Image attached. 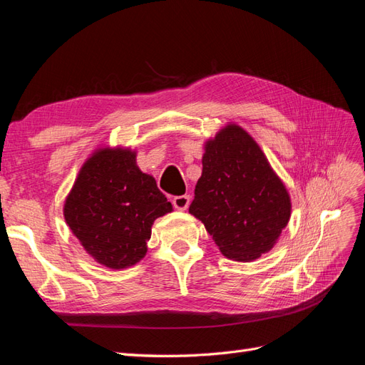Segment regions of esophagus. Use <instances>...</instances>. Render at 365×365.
Listing matches in <instances>:
<instances>
[{"label":"esophagus","instance_id":"1","mask_svg":"<svg viewBox=\"0 0 365 365\" xmlns=\"http://www.w3.org/2000/svg\"><path fill=\"white\" fill-rule=\"evenodd\" d=\"M173 207L176 210H187V207L190 205V196L189 195H181V196H175L173 200Z\"/></svg>","mask_w":365,"mask_h":365}]
</instances>
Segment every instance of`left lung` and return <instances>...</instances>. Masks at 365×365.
Listing matches in <instances>:
<instances>
[{"instance_id": "8db88e82", "label": "left lung", "mask_w": 365, "mask_h": 365, "mask_svg": "<svg viewBox=\"0 0 365 365\" xmlns=\"http://www.w3.org/2000/svg\"><path fill=\"white\" fill-rule=\"evenodd\" d=\"M189 212L225 257L250 262L274 247L288 225L291 201L257 143L230 125L207 141Z\"/></svg>"}]
</instances>
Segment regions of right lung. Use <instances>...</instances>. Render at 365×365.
I'll return each instance as SVG.
<instances>
[{
	"mask_svg": "<svg viewBox=\"0 0 365 365\" xmlns=\"http://www.w3.org/2000/svg\"><path fill=\"white\" fill-rule=\"evenodd\" d=\"M172 212L157 181L135 164V153L103 149L88 160L63 207V216L88 254L121 269L145 257L150 227Z\"/></svg>",
	"mask_w": 365,
	"mask_h": 365,
	"instance_id": "right-lung-1",
	"label": "right lung"
}]
</instances>
